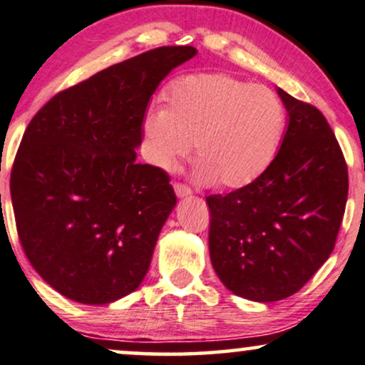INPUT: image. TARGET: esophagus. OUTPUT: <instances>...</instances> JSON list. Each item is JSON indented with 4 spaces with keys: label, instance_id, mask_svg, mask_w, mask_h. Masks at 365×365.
<instances>
[{
    "label": "esophagus",
    "instance_id": "esophagus-1",
    "mask_svg": "<svg viewBox=\"0 0 365 365\" xmlns=\"http://www.w3.org/2000/svg\"><path fill=\"white\" fill-rule=\"evenodd\" d=\"M173 188H175V195H177L178 198H183V197L192 195L190 188H188L187 185H182V183H175Z\"/></svg>",
    "mask_w": 365,
    "mask_h": 365
}]
</instances>
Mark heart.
<instances>
[{
  "instance_id": "heart-1",
  "label": "heart",
  "mask_w": 365,
  "mask_h": 365,
  "mask_svg": "<svg viewBox=\"0 0 365 365\" xmlns=\"http://www.w3.org/2000/svg\"><path fill=\"white\" fill-rule=\"evenodd\" d=\"M165 109L143 119L146 158L172 170L192 151L200 182L237 190L256 182L278 155L286 113L273 91L227 73H193L175 81Z\"/></svg>"
}]
</instances>
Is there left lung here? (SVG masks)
I'll use <instances>...</instances> for the list:
<instances>
[{"mask_svg":"<svg viewBox=\"0 0 365 365\" xmlns=\"http://www.w3.org/2000/svg\"><path fill=\"white\" fill-rule=\"evenodd\" d=\"M276 92L289 119L273 163L251 185L205 198L214 271L229 292L259 303L292 297L329 259L349 193L324 114Z\"/></svg>","mask_w":365,"mask_h":365,"instance_id":"1","label":"left lung"}]
</instances>
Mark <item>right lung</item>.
Instances as JSON below:
<instances>
[{"instance_id": "1", "label": "right lung", "mask_w": 365, "mask_h": 365, "mask_svg": "<svg viewBox=\"0 0 365 365\" xmlns=\"http://www.w3.org/2000/svg\"><path fill=\"white\" fill-rule=\"evenodd\" d=\"M193 47H160L53 96L31 119L11 170L18 236L35 271L68 299L108 305L145 279L177 197L136 163L160 82Z\"/></svg>"}]
</instances>
